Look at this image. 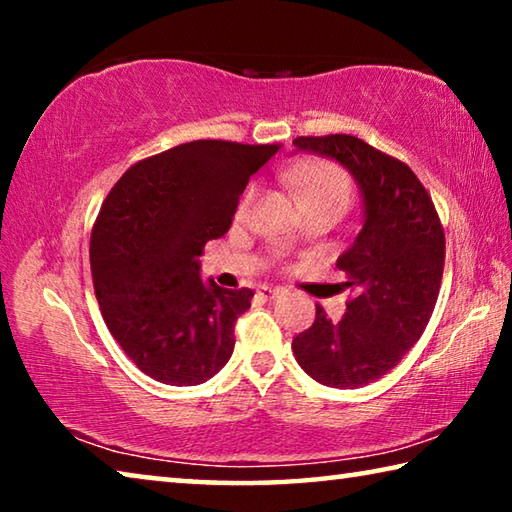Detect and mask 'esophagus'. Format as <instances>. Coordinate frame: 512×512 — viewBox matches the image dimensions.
Masks as SVG:
<instances>
[{
  "instance_id": "1",
  "label": "esophagus",
  "mask_w": 512,
  "mask_h": 512,
  "mask_svg": "<svg viewBox=\"0 0 512 512\" xmlns=\"http://www.w3.org/2000/svg\"><path fill=\"white\" fill-rule=\"evenodd\" d=\"M282 293V289H277V287H266V284H262V287L257 289V296L259 298H264V300H271V298H277Z\"/></svg>"
}]
</instances>
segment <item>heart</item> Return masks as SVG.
I'll return each instance as SVG.
<instances>
[{
    "label": "heart",
    "instance_id": "b5f03b06",
    "mask_svg": "<svg viewBox=\"0 0 512 512\" xmlns=\"http://www.w3.org/2000/svg\"><path fill=\"white\" fill-rule=\"evenodd\" d=\"M284 180L305 207H336L345 212L352 201V178L332 160H302L284 169ZM255 201V187H248L239 201V216H246Z\"/></svg>",
    "mask_w": 512,
    "mask_h": 512
}]
</instances>
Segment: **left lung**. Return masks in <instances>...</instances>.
<instances>
[{
	"label": "left lung",
	"instance_id": "obj_1",
	"mask_svg": "<svg viewBox=\"0 0 512 512\" xmlns=\"http://www.w3.org/2000/svg\"><path fill=\"white\" fill-rule=\"evenodd\" d=\"M298 149L339 160L357 180L366 221L336 262L354 296L341 320L316 305L314 325L291 348L309 377L359 388L386 375L409 352L436 307L445 268V230L409 164L354 135H302Z\"/></svg>",
	"mask_w": 512,
	"mask_h": 512
}]
</instances>
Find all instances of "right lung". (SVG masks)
<instances>
[{
    "mask_svg": "<svg viewBox=\"0 0 512 512\" xmlns=\"http://www.w3.org/2000/svg\"><path fill=\"white\" fill-rule=\"evenodd\" d=\"M280 146L187 142L135 162L110 189L90 237L94 293L144 375L196 386L228 363L255 293L203 284L198 257L230 230L250 176Z\"/></svg>",
    "mask_w": 512,
    "mask_h": 512,
    "instance_id": "1",
    "label": "right lung"
}]
</instances>
